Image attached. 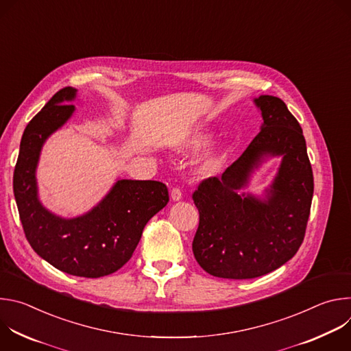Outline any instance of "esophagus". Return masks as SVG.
<instances>
[{"label": "esophagus", "mask_w": 351, "mask_h": 351, "mask_svg": "<svg viewBox=\"0 0 351 351\" xmlns=\"http://www.w3.org/2000/svg\"><path fill=\"white\" fill-rule=\"evenodd\" d=\"M171 199L172 202H179V199H182V190L175 187L171 190Z\"/></svg>", "instance_id": "1"}]
</instances>
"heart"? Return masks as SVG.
<instances>
[{
  "label": "heart",
  "instance_id": "1",
  "mask_svg": "<svg viewBox=\"0 0 351 351\" xmlns=\"http://www.w3.org/2000/svg\"><path fill=\"white\" fill-rule=\"evenodd\" d=\"M213 133L208 130H195L186 134L182 141L178 144L179 149H190L203 145L206 141L211 138ZM230 156V148L223 141H215L210 144L204 152L198 156L195 165L204 173H215L218 172L228 161Z\"/></svg>",
  "mask_w": 351,
  "mask_h": 351
}]
</instances>
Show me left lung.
I'll list each match as a JSON object with an SVG mask.
<instances>
[{
	"label": "left lung",
	"instance_id": "8db88e82",
	"mask_svg": "<svg viewBox=\"0 0 351 351\" xmlns=\"http://www.w3.org/2000/svg\"><path fill=\"white\" fill-rule=\"evenodd\" d=\"M263 117L260 133L221 178L194 191L199 223L193 254L206 272L225 279H253L294 257L304 239L314 194L306 138L280 98L253 99ZM280 158L273 182L261 195L244 192L252 175Z\"/></svg>",
	"mask_w": 351,
	"mask_h": 351
}]
</instances>
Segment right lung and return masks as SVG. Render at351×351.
Segmentation results:
<instances>
[{
  "label": "right lung",
  "mask_w": 351,
  "mask_h": 351,
  "mask_svg": "<svg viewBox=\"0 0 351 351\" xmlns=\"http://www.w3.org/2000/svg\"><path fill=\"white\" fill-rule=\"evenodd\" d=\"M75 87L60 90L26 126L14 172L21 222L34 252L54 268L83 278L117 272L132 257L147 222L169 202L157 180L121 179L88 211L65 218L41 203L37 167L48 137L75 114Z\"/></svg>",
  "instance_id": "1"
}]
</instances>
